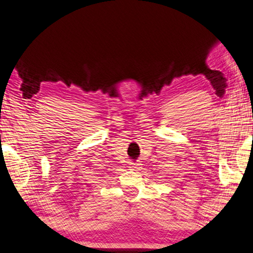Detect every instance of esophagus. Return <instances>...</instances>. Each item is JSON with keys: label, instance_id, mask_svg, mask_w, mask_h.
I'll list each match as a JSON object with an SVG mask.
<instances>
[{"label": "esophagus", "instance_id": "esophagus-1", "mask_svg": "<svg viewBox=\"0 0 253 253\" xmlns=\"http://www.w3.org/2000/svg\"><path fill=\"white\" fill-rule=\"evenodd\" d=\"M137 166H138V165H137V164H134V163H132V162H130V163H129V167H130L131 169H138Z\"/></svg>", "mask_w": 253, "mask_h": 253}]
</instances>
